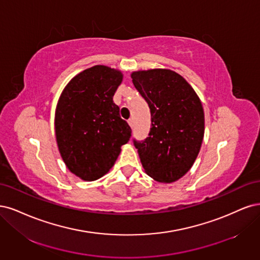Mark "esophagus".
Listing matches in <instances>:
<instances>
[{"label": "esophagus", "mask_w": 260, "mask_h": 260, "mask_svg": "<svg viewBox=\"0 0 260 260\" xmlns=\"http://www.w3.org/2000/svg\"><path fill=\"white\" fill-rule=\"evenodd\" d=\"M128 124H129V126L133 128V119H129V120H128Z\"/></svg>", "instance_id": "34e87169"}]
</instances>
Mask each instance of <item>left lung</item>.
Returning <instances> with one entry per match:
<instances>
[{
	"label": "left lung",
	"mask_w": 260,
	"mask_h": 260,
	"mask_svg": "<svg viewBox=\"0 0 260 260\" xmlns=\"http://www.w3.org/2000/svg\"><path fill=\"white\" fill-rule=\"evenodd\" d=\"M131 77L151 112L149 137L134 140L142 167L158 182H174L189 172L200 152L204 137L202 103L173 70H139Z\"/></svg>",
	"instance_id": "8db88e82"
}]
</instances>
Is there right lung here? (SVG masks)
Wrapping results in <instances>:
<instances>
[{
	"label": "right lung",
	"mask_w": 260,
	"mask_h": 260,
	"mask_svg": "<svg viewBox=\"0 0 260 260\" xmlns=\"http://www.w3.org/2000/svg\"><path fill=\"white\" fill-rule=\"evenodd\" d=\"M122 80L120 70L97 64L72 78L58 99V150L68 170L85 181L97 180L110 171L131 138L129 125L113 103Z\"/></svg>",
	"instance_id": "1"
}]
</instances>
